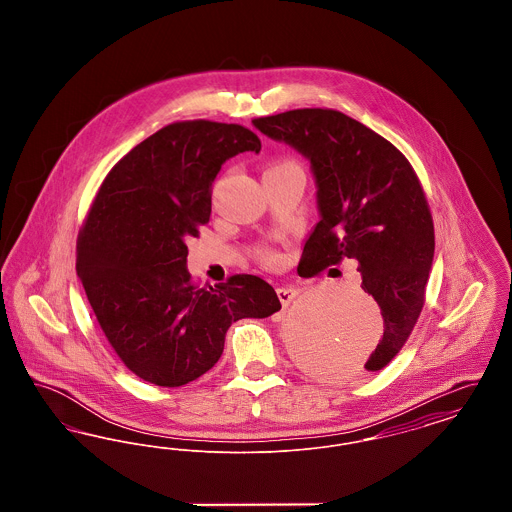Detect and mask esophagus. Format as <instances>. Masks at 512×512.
<instances>
[{"label":"esophagus","mask_w":512,"mask_h":512,"mask_svg":"<svg viewBox=\"0 0 512 512\" xmlns=\"http://www.w3.org/2000/svg\"><path fill=\"white\" fill-rule=\"evenodd\" d=\"M276 293H278L280 303H282L284 307H288V305L292 303L293 299L297 297L299 290H297V288H293V286H280V288H276Z\"/></svg>","instance_id":"obj_1"}]
</instances>
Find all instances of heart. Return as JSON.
<instances>
[{"label":"heart","mask_w":512,"mask_h":512,"mask_svg":"<svg viewBox=\"0 0 512 512\" xmlns=\"http://www.w3.org/2000/svg\"><path fill=\"white\" fill-rule=\"evenodd\" d=\"M270 169H301L295 161H282V163H276L274 167H270ZM261 261L265 263V265H276L278 263V255L276 253H272V251H261Z\"/></svg>","instance_id":"b5f03b06"}]
</instances>
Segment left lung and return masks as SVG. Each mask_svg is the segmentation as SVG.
<instances>
[{
    "label": "left lung",
    "mask_w": 512,
    "mask_h": 512,
    "mask_svg": "<svg viewBox=\"0 0 512 512\" xmlns=\"http://www.w3.org/2000/svg\"><path fill=\"white\" fill-rule=\"evenodd\" d=\"M253 124L311 161L320 220L297 272L315 276L343 259L359 263L361 288L384 317L365 370H382L413 332L434 261V220L416 172L386 138L336 109H293ZM307 355L320 374H343L332 347Z\"/></svg>",
    "instance_id": "left-lung-1"
}]
</instances>
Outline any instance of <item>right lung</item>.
<instances>
[{
  "label": "right lung",
  "instance_id": "1",
  "mask_svg": "<svg viewBox=\"0 0 512 512\" xmlns=\"http://www.w3.org/2000/svg\"><path fill=\"white\" fill-rule=\"evenodd\" d=\"M244 151L259 153L261 140L242 124H167L109 171L78 232L76 272L99 326L149 384L194 382L217 365L232 322L282 309L259 276L199 288L186 268L220 167Z\"/></svg>",
  "mask_w": 512,
  "mask_h": 512
}]
</instances>
